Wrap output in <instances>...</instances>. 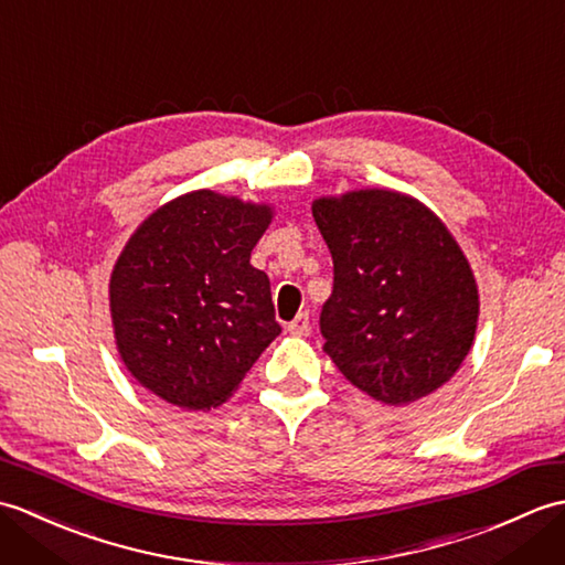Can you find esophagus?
Listing matches in <instances>:
<instances>
[{"mask_svg": "<svg viewBox=\"0 0 565 565\" xmlns=\"http://www.w3.org/2000/svg\"><path fill=\"white\" fill-rule=\"evenodd\" d=\"M286 330H289L291 334H296V338H303V334H308V330H310V318H308V313H298L289 326H286Z\"/></svg>", "mask_w": 565, "mask_h": 565, "instance_id": "1", "label": "esophagus"}]
</instances>
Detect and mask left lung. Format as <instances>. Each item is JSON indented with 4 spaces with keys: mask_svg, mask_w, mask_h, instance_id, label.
<instances>
[{
    "mask_svg": "<svg viewBox=\"0 0 565 565\" xmlns=\"http://www.w3.org/2000/svg\"><path fill=\"white\" fill-rule=\"evenodd\" d=\"M332 255L326 352L356 388L405 405L447 383L473 344L478 291L451 233L423 203L366 189L318 199Z\"/></svg>",
    "mask_w": 565,
    "mask_h": 565,
    "instance_id": "left-lung-1",
    "label": "left lung"
}]
</instances>
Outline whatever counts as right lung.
Segmentation results:
<instances>
[{
    "label": "right lung",
    "instance_id": "1",
    "mask_svg": "<svg viewBox=\"0 0 565 565\" xmlns=\"http://www.w3.org/2000/svg\"><path fill=\"white\" fill-rule=\"evenodd\" d=\"M271 211L194 191L154 211L111 274L116 344L162 401L221 405L281 332L269 276L249 264Z\"/></svg>",
    "mask_w": 565,
    "mask_h": 565
}]
</instances>
